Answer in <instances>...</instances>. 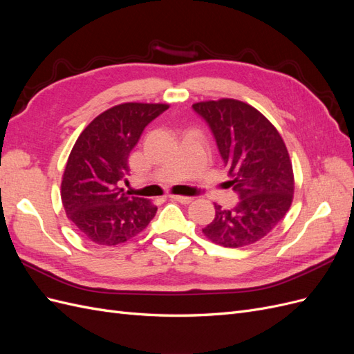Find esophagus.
<instances>
[{
  "instance_id": "1",
  "label": "esophagus",
  "mask_w": 354,
  "mask_h": 354,
  "mask_svg": "<svg viewBox=\"0 0 354 354\" xmlns=\"http://www.w3.org/2000/svg\"><path fill=\"white\" fill-rule=\"evenodd\" d=\"M171 199L181 202V203H190L192 201H194V198H192V196H180V195H173V196H171Z\"/></svg>"
}]
</instances>
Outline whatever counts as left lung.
Masks as SVG:
<instances>
[{"mask_svg": "<svg viewBox=\"0 0 354 354\" xmlns=\"http://www.w3.org/2000/svg\"><path fill=\"white\" fill-rule=\"evenodd\" d=\"M192 108L208 124L239 196L230 209L216 205L203 234L226 248L260 241L285 217L294 196L292 164L281 134L263 113L239 100L199 102Z\"/></svg>", "mask_w": 354, "mask_h": 354, "instance_id": "8db88e82", "label": "left lung"}]
</instances>
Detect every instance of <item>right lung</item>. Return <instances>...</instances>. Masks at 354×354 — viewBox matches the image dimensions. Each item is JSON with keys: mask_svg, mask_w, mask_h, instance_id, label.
I'll return each mask as SVG.
<instances>
[{"mask_svg": "<svg viewBox=\"0 0 354 354\" xmlns=\"http://www.w3.org/2000/svg\"><path fill=\"white\" fill-rule=\"evenodd\" d=\"M169 108L162 103H122L104 111L75 142L62 180L68 218L91 242L124 243L143 232L156 207L128 196V158L147 124Z\"/></svg>", "mask_w": 354, "mask_h": 354, "instance_id": "obj_1", "label": "right lung"}]
</instances>
